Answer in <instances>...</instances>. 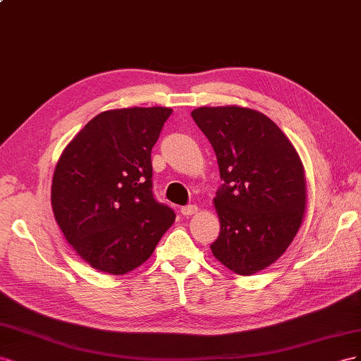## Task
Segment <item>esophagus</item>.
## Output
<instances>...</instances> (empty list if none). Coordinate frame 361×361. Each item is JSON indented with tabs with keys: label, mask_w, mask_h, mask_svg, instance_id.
Instances as JSON below:
<instances>
[{
	"label": "esophagus",
	"mask_w": 361,
	"mask_h": 361,
	"mask_svg": "<svg viewBox=\"0 0 361 361\" xmlns=\"http://www.w3.org/2000/svg\"><path fill=\"white\" fill-rule=\"evenodd\" d=\"M198 212V205L195 204H189V205H184V207H181V214L184 216H192Z\"/></svg>",
	"instance_id": "1"
}]
</instances>
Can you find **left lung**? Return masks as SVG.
<instances>
[{"label":"left lung","mask_w":361,"mask_h":361,"mask_svg":"<svg viewBox=\"0 0 361 361\" xmlns=\"http://www.w3.org/2000/svg\"><path fill=\"white\" fill-rule=\"evenodd\" d=\"M218 159L221 221L212 252L225 267L252 275L280 259L302 224L305 175L300 156L263 113L238 107L192 111Z\"/></svg>","instance_id":"8db88e82"}]
</instances>
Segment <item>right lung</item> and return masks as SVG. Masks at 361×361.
Returning <instances> with one entry per match:
<instances>
[{
  "label": "right lung",
  "mask_w": 361,
  "mask_h": 361,
  "mask_svg": "<svg viewBox=\"0 0 361 361\" xmlns=\"http://www.w3.org/2000/svg\"><path fill=\"white\" fill-rule=\"evenodd\" d=\"M168 107L102 111L61 154L51 204L61 233L94 269L127 274L145 263L175 221L152 193L151 149Z\"/></svg>",
  "instance_id": "obj_1"
}]
</instances>
